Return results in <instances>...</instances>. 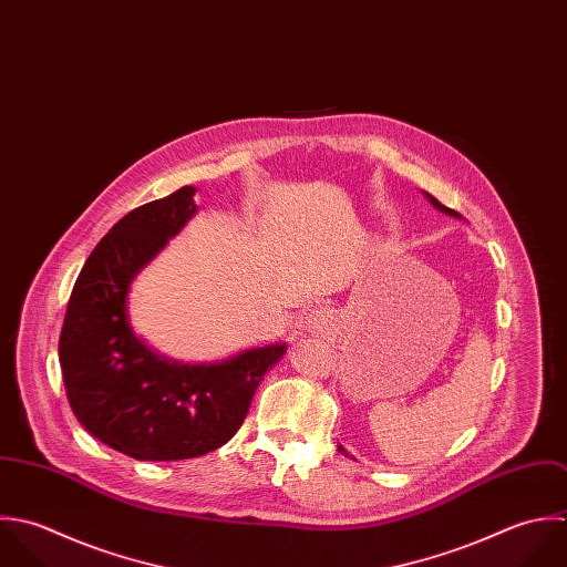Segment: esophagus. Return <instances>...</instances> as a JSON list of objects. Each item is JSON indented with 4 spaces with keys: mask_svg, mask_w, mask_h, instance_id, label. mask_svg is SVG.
<instances>
[{
    "mask_svg": "<svg viewBox=\"0 0 567 567\" xmlns=\"http://www.w3.org/2000/svg\"><path fill=\"white\" fill-rule=\"evenodd\" d=\"M330 323V315L326 310H312L308 317H306V328L315 334H321Z\"/></svg>",
    "mask_w": 567,
    "mask_h": 567,
    "instance_id": "1",
    "label": "esophagus"
}]
</instances>
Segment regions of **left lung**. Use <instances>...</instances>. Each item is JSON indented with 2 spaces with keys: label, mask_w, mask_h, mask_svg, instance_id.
Wrapping results in <instances>:
<instances>
[{
  "label": "left lung",
  "mask_w": 567,
  "mask_h": 567,
  "mask_svg": "<svg viewBox=\"0 0 567 567\" xmlns=\"http://www.w3.org/2000/svg\"><path fill=\"white\" fill-rule=\"evenodd\" d=\"M424 197H426V199H429V202H431V206H435V208H437V210H442V213H446V215H451V217H457V219H462V215H460V213H457V210H453V208H449V206H444V204H440V202H437V199H435V197H433V195H431V193H424ZM339 453H343V455H348V453H346V449H343V446H341V444H339Z\"/></svg>",
  "instance_id": "left-lung-1"
}]
</instances>
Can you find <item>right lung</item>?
I'll return each instance as SVG.
<instances>
[{"mask_svg":"<svg viewBox=\"0 0 567 567\" xmlns=\"http://www.w3.org/2000/svg\"><path fill=\"white\" fill-rule=\"evenodd\" d=\"M195 187L118 219L87 257L68 301L59 363L68 402L87 433L136 460L206 455L241 426L252 393L286 343L215 363H181L136 337L127 295L138 272L197 213Z\"/></svg>","mask_w":567,"mask_h":567,"instance_id":"obj_1","label":"right lung"}]
</instances>
